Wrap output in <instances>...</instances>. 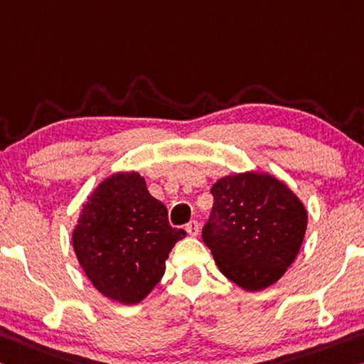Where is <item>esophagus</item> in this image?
Returning <instances> with one entry per match:
<instances>
[{
    "mask_svg": "<svg viewBox=\"0 0 364 364\" xmlns=\"http://www.w3.org/2000/svg\"><path fill=\"white\" fill-rule=\"evenodd\" d=\"M199 228H200V225H199L198 220H191V222L186 225V227H184V230H186L188 235H191V236L198 235L199 233Z\"/></svg>",
    "mask_w": 364,
    "mask_h": 364,
    "instance_id": "1",
    "label": "esophagus"
}]
</instances>
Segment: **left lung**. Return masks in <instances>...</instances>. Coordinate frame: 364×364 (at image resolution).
I'll list each match as a JSON object with an SVG mask.
<instances>
[{
	"mask_svg": "<svg viewBox=\"0 0 364 364\" xmlns=\"http://www.w3.org/2000/svg\"><path fill=\"white\" fill-rule=\"evenodd\" d=\"M203 240L220 272L250 291L285 274L301 247L308 212L290 188L267 173H241L213 184Z\"/></svg>",
	"mask_w": 364,
	"mask_h": 364,
	"instance_id": "1",
	"label": "left lung"
}]
</instances>
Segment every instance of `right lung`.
I'll list each match as a JSON object with an SVG mask.
<instances>
[{
    "mask_svg": "<svg viewBox=\"0 0 364 364\" xmlns=\"http://www.w3.org/2000/svg\"><path fill=\"white\" fill-rule=\"evenodd\" d=\"M186 232L168 223L139 173H117L85 200L73 246L97 290L123 304L142 301L165 274L171 247Z\"/></svg>",
    "mask_w": 364,
    "mask_h": 364,
    "instance_id": "add662e5",
    "label": "right lung"
}]
</instances>
